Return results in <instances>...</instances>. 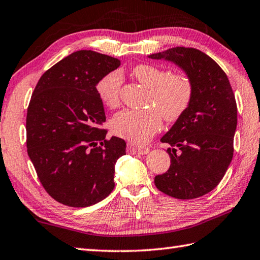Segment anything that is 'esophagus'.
<instances>
[{
  "mask_svg": "<svg viewBox=\"0 0 260 260\" xmlns=\"http://www.w3.org/2000/svg\"><path fill=\"white\" fill-rule=\"evenodd\" d=\"M127 152L131 154H146L149 152V147H137L133 144L127 145Z\"/></svg>",
  "mask_w": 260,
  "mask_h": 260,
  "instance_id": "esophagus-1",
  "label": "esophagus"
}]
</instances>
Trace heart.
Masks as SVG:
<instances>
[{"mask_svg":"<svg viewBox=\"0 0 260 260\" xmlns=\"http://www.w3.org/2000/svg\"><path fill=\"white\" fill-rule=\"evenodd\" d=\"M132 74L150 89L147 100L150 108L119 111L111 118L110 128L115 135L141 144L160 129L162 116L171 123L186 113L192 100L194 84L185 73L170 74L167 69L152 64L136 65ZM121 83L123 76L118 71L103 76L95 85L101 103L109 108L118 106Z\"/></svg>","mask_w":260,"mask_h":260,"instance_id":"b5f03b06","label":"heart"}]
</instances>
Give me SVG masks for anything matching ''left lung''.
I'll list each match as a JSON object with an SVG mask.
<instances>
[{"label":"left lung","mask_w":260,"mask_h":260,"mask_svg":"<svg viewBox=\"0 0 260 260\" xmlns=\"http://www.w3.org/2000/svg\"><path fill=\"white\" fill-rule=\"evenodd\" d=\"M147 57L175 63L194 84L186 113L161 139L172 146L167 150L171 165L154 184L178 200L201 197L218 185L233 156L238 110L230 82L215 60L195 48L174 47Z\"/></svg>","instance_id":"left-lung-1"}]
</instances>
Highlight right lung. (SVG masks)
Returning a JSON list of instances; mask_svg holds the SVG:
<instances>
[{"label": "right lung", "mask_w": 260, "mask_h": 260, "mask_svg": "<svg viewBox=\"0 0 260 260\" xmlns=\"http://www.w3.org/2000/svg\"><path fill=\"white\" fill-rule=\"evenodd\" d=\"M119 65L111 56L79 50L46 71L31 95L28 155L45 190L64 205L91 206L115 187V165L126 154V143L106 139L95 85Z\"/></svg>", "instance_id": "right-lung-1"}]
</instances>
